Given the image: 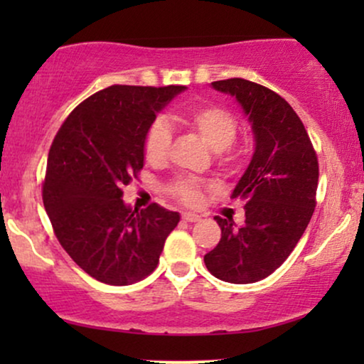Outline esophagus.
<instances>
[{"label": "esophagus", "instance_id": "34e87169", "mask_svg": "<svg viewBox=\"0 0 364 364\" xmlns=\"http://www.w3.org/2000/svg\"><path fill=\"white\" fill-rule=\"evenodd\" d=\"M183 220L185 223H196V220H200V215L196 214H191V212H183Z\"/></svg>", "mask_w": 364, "mask_h": 364}]
</instances>
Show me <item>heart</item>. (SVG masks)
Masks as SVG:
<instances>
[{"label": "heart", "mask_w": 364, "mask_h": 364, "mask_svg": "<svg viewBox=\"0 0 364 364\" xmlns=\"http://www.w3.org/2000/svg\"><path fill=\"white\" fill-rule=\"evenodd\" d=\"M178 121L198 133L214 152H219L224 164L236 162V157L228 154V149L236 139L237 121L228 109L215 104H200L178 114ZM171 140H173V135H171L169 124L164 119L154 121L145 133L144 140V154L147 162L162 164L168 159ZM171 193L188 205H196L202 200V185L191 178L178 179L171 186Z\"/></svg>", "instance_id": "1"}]
</instances>
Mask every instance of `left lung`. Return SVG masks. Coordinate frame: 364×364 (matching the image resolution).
Here are the masks:
<instances>
[{"label": "left lung", "mask_w": 364, "mask_h": 364, "mask_svg": "<svg viewBox=\"0 0 364 364\" xmlns=\"http://www.w3.org/2000/svg\"><path fill=\"white\" fill-rule=\"evenodd\" d=\"M210 85L240 104L255 150L231 195L246 203L245 224L214 217L223 235L203 262L220 281L252 284L279 269L303 236L315 210L318 161L301 119L281 95L243 78Z\"/></svg>", "instance_id": "obj_1"}]
</instances>
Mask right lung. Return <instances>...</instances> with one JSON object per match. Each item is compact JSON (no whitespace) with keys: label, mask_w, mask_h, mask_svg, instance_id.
I'll list each match as a JSON object with an SVG mask.
<instances>
[{"label":"right lung","mask_w":364,"mask_h":364,"mask_svg":"<svg viewBox=\"0 0 364 364\" xmlns=\"http://www.w3.org/2000/svg\"><path fill=\"white\" fill-rule=\"evenodd\" d=\"M183 85H111L73 109L54 136L43 186L46 212L65 252L111 286L141 281L157 267L178 212L133 210L123 186L144 168V140Z\"/></svg>","instance_id":"right-lung-1"}]
</instances>
